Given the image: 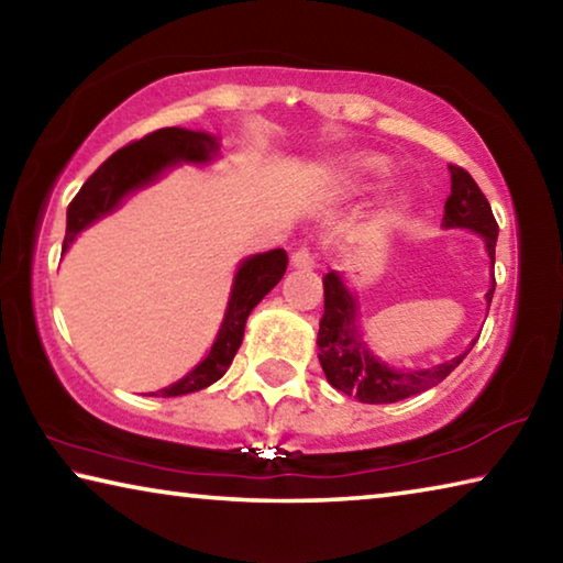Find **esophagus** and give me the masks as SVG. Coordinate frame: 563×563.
Returning <instances> with one entry per match:
<instances>
[{"label":"esophagus","mask_w":563,"mask_h":563,"mask_svg":"<svg viewBox=\"0 0 563 563\" xmlns=\"http://www.w3.org/2000/svg\"><path fill=\"white\" fill-rule=\"evenodd\" d=\"M292 268H316V251L308 245H300L298 251L290 255Z\"/></svg>","instance_id":"1"}]
</instances>
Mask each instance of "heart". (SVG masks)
<instances>
[{"instance_id": "obj_1", "label": "heart", "mask_w": 563, "mask_h": 563, "mask_svg": "<svg viewBox=\"0 0 563 563\" xmlns=\"http://www.w3.org/2000/svg\"><path fill=\"white\" fill-rule=\"evenodd\" d=\"M387 161L383 156H360L347 166V178L352 184H360V180L377 178L387 174Z\"/></svg>"}]
</instances>
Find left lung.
I'll return each instance as SVG.
<instances>
[{
    "mask_svg": "<svg viewBox=\"0 0 563 563\" xmlns=\"http://www.w3.org/2000/svg\"><path fill=\"white\" fill-rule=\"evenodd\" d=\"M452 170V194L444 201V228H472L487 241V251L494 261L499 225L492 213V206L476 180L462 166H450ZM497 285V283H494ZM322 290H325V310L320 318L318 330V357L328 383L350 397L365 405H389L399 399L415 397L424 389L440 385L466 357H454L442 362L432 369H393L379 362L369 350L362 345L355 330V298L342 285L338 273L322 275ZM494 288L487 292L492 302Z\"/></svg>",
    "mask_w": 563,
    "mask_h": 563,
    "instance_id": "obj_1",
    "label": "left lung"
}]
</instances>
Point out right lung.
I'll return each mask as SVG.
<instances>
[{
    "label": "right lung",
    "mask_w": 563,
    "mask_h": 563,
    "mask_svg": "<svg viewBox=\"0 0 563 563\" xmlns=\"http://www.w3.org/2000/svg\"><path fill=\"white\" fill-rule=\"evenodd\" d=\"M216 151L218 141L213 136L176 126L158 129L148 133V136L131 141V144L119 148L117 154H111L93 170L79 194L74 196L69 208H66V235L62 253H66V247L71 245L74 238L84 228L113 211L121 203V198L131 194V190L151 184L164 168L174 166L176 161H196V164H201V161L211 158ZM285 268H288V253L283 247L253 255V258H247L241 265L233 283V295L231 302H228L225 320L211 352H208L206 360L194 373H188L184 379L161 389V397L198 393V389L213 385L216 379L225 375V369L231 367L235 352L243 342L247 316L280 283Z\"/></svg>",
    "instance_id": "1"
}]
</instances>
